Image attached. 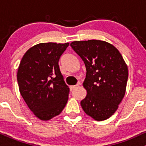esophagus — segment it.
<instances>
[{"instance_id":"esophagus-1","label":"esophagus","mask_w":146,"mask_h":146,"mask_svg":"<svg viewBox=\"0 0 146 146\" xmlns=\"http://www.w3.org/2000/svg\"><path fill=\"white\" fill-rule=\"evenodd\" d=\"M80 84L79 83L78 85H75V86H71V90H75V88H78V86H79V85H80Z\"/></svg>"}]
</instances>
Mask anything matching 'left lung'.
<instances>
[{"label":"left lung","mask_w":146,"mask_h":146,"mask_svg":"<svg viewBox=\"0 0 146 146\" xmlns=\"http://www.w3.org/2000/svg\"><path fill=\"white\" fill-rule=\"evenodd\" d=\"M71 46L86 69L83 86L87 94L80 102L82 108L96 121L107 119L124 98L128 66L118 49L106 41H73Z\"/></svg>","instance_id":"left-lung-1"}]
</instances>
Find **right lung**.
I'll return each instance as SVG.
<instances>
[{
    "label": "right lung",
    "mask_w": 146,
    "mask_h": 146,
    "mask_svg": "<svg viewBox=\"0 0 146 146\" xmlns=\"http://www.w3.org/2000/svg\"><path fill=\"white\" fill-rule=\"evenodd\" d=\"M69 43L36 44L27 51L18 66L20 93L33 115L48 121L60 115L68 102L69 88L58 62Z\"/></svg>",
    "instance_id": "add662e5"
}]
</instances>
